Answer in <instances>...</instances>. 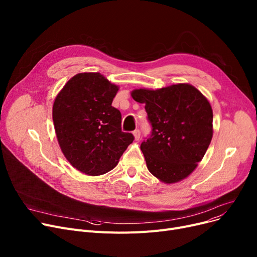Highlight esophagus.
Listing matches in <instances>:
<instances>
[{
    "instance_id": "1",
    "label": "esophagus",
    "mask_w": 257,
    "mask_h": 257,
    "mask_svg": "<svg viewBox=\"0 0 257 257\" xmlns=\"http://www.w3.org/2000/svg\"><path fill=\"white\" fill-rule=\"evenodd\" d=\"M133 136H134V139H136L137 141L140 140L141 138V130L140 129H136L133 131Z\"/></svg>"
}]
</instances>
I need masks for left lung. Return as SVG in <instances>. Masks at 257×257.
<instances>
[{
    "label": "left lung",
    "mask_w": 257,
    "mask_h": 257,
    "mask_svg": "<svg viewBox=\"0 0 257 257\" xmlns=\"http://www.w3.org/2000/svg\"><path fill=\"white\" fill-rule=\"evenodd\" d=\"M131 96L145 104L151 125L150 136L141 145L148 170L166 183L184 179L203 158L212 138L209 102L190 84L141 88Z\"/></svg>",
    "instance_id": "left-lung-1"
}]
</instances>
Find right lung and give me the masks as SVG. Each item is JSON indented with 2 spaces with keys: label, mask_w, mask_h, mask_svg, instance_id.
<instances>
[{
  "label": "right lung",
  "mask_w": 257,
  "mask_h": 257,
  "mask_svg": "<svg viewBox=\"0 0 257 257\" xmlns=\"http://www.w3.org/2000/svg\"><path fill=\"white\" fill-rule=\"evenodd\" d=\"M117 89L99 73H81L67 81L53 105L61 151L91 176L112 170L134 140L121 131V114L111 105Z\"/></svg>",
  "instance_id": "right-lung-1"
}]
</instances>
